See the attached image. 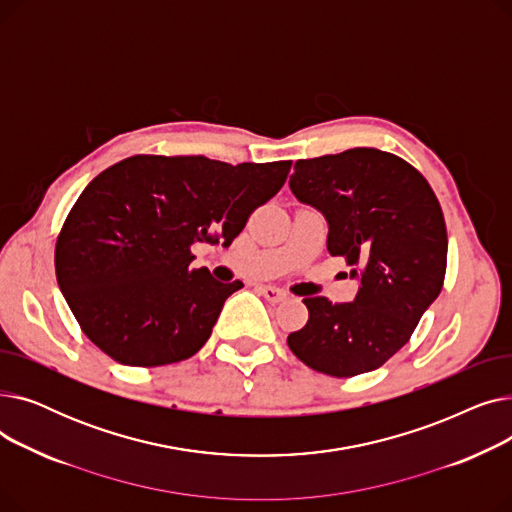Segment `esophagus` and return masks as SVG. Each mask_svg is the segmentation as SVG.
I'll return each instance as SVG.
<instances>
[{
    "label": "esophagus",
    "mask_w": 512,
    "mask_h": 512,
    "mask_svg": "<svg viewBox=\"0 0 512 512\" xmlns=\"http://www.w3.org/2000/svg\"><path fill=\"white\" fill-rule=\"evenodd\" d=\"M257 290H259L261 297H265L267 301H272V303H280V301L286 299V292H282L280 288H274V286H259Z\"/></svg>",
    "instance_id": "34e87169"
}]
</instances>
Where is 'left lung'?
Segmentation results:
<instances>
[{
	"instance_id": "8db88e82",
	"label": "left lung",
	"mask_w": 512,
	"mask_h": 512,
	"mask_svg": "<svg viewBox=\"0 0 512 512\" xmlns=\"http://www.w3.org/2000/svg\"><path fill=\"white\" fill-rule=\"evenodd\" d=\"M290 191L328 222V253L353 265V303L307 297L305 328L288 336L307 367L353 378L405 346L444 284L448 236L427 180L405 159L357 147L299 159Z\"/></svg>"
}]
</instances>
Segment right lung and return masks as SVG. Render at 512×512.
Wrapping results in <instances>:
<instances>
[{
  "label": "right lung",
  "instance_id": "right-lung-1",
  "mask_svg": "<svg viewBox=\"0 0 512 512\" xmlns=\"http://www.w3.org/2000/svg\"><path fill=\"white\" fill-rule=\"evenodd\" d=\"M290 166L132 155L93 178L56 242L58 284L87 338L130 367L193 357L242 282L191 270V247L230 245Z\"/></svg>",
  "mask_w": 512,
  "mask_h": 512
}]
</instances>
